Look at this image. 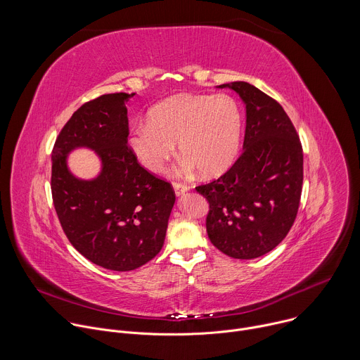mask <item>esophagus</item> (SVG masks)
Returning <instances> with one entry per match:
<instances>
[{
  "mask_svg": "<svg viewBox=\"0 0 360 360\" xmlns=\"http://www.w3.org/2000/svg\"><path fill=\"white\" fill-rule=\"evenodd\" d=\"M174 191L179 196V195H184L186 191H189V186L185 184H181V182H174Z\"/></svg>",
  "mask_w": 360,
  "mask_h": 360,
  "instance_id": "1",
  "label": "esophagus"
}]
</instances>
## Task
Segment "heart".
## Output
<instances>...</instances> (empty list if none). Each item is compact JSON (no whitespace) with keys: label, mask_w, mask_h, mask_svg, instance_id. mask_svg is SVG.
Listing matches in <instances>:
<instances>
[{"label":"heart","mask_w":360,"mask_h":360,"mask_svg":"<svg viewBox=\"0 0 360 360\" xmlns=\"http://www.w3.org/2000/svg\"><path fill=\"white\" fill-rule=\"evenodd\" d=\"M240 129L242 115L232 96L179 94L152 107L148 122L132 127L128 146L143 168L160 172L174 155L176 142L184 172L198 168L212 176L235 160Z\"/></svg>","instance_id":"obj_1"}]
</instances>
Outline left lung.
Masks as SVG:
<instances>
[{
  "label": "left lung",
  "instance_id": "1",
  "mask_svg": "<svg viewBox=\"0 0 360 360\" xmlns=\"http://www.w3.org/2000/svg\"><path fill=\"white\" fill-rule=\"evenodd\" d=\"M229 86L246 105L243 150L218 179L195 189L210 202L207 232L221 252L255 259L276 248L299 210L303 150L299 135L276 99L236 81Z\"/></svg>",
  "mask_w": 360,
  "mask_h": 360
}]
</instances>
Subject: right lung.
<instances>
[{
	"label": "right lung",
	"instance_id": "obj_1",
	"mask_svg": "<svg viewBox=\"0 0 360 360\" xmlns=\"http://www.w3.org/2000/svg\"><path fill=\"white\" fill-rule=\"evenodd\" d=\"M134 94H105L82 104L56 139L53 202L71 245L92 264L125 272L161 250L175 203L172 185L146 171L128 146L127 104ZM95 148L103 172L92 181L72 177L66 153Z\"/></svg>",
	"mask_w": 360,
	"mask_h": 360
}]
</instances>
